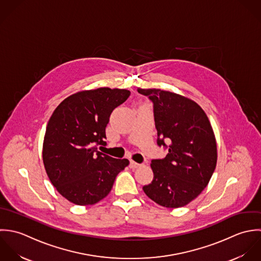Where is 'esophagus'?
<instances>
[{"mask_svg": "<svg viewBox=\"0 0 261 261\" xmlns=\"http://www.w3.org/2000/svg\"><path fill=\"white\" fill-rule=\"evenodd\" d=\"M141 164H139V163H136L135 161H133V160H131L130 161V164H129V166H130V168H132V169H134V168H137V167H139Z\"/></svg>", "mask_w": 261, "mask_h": 261, "instance_id": "34e87169", "label": "esophagus"}]
</instances>
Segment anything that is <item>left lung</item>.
I'll use <instances>...</instances> for the list:
<instances>
[{
    "label": "left lung",
    "instance_id": "8db88e82",
    "mask_svg": "<svg viewBox=\"0 0 261 261\" xmlns=\"http://www.w3.org/2000/svg\"><path fill=\"white\" fill-rule=\"evenodd\" d=\"M137 91L153 103L157 145L168 149L164 158L151 160L153 179L143 191L162 207H184L203 192L216 168L217 144L208 117L180 95L158 89Z\"/></svg>",
    "mask_w": 261,
    "mask_h": 261
}]
</instances>
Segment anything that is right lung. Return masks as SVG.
<instances>
[{
	"label": "right lung",
	"instance_id": "right-lung-1",
	"mask_svg": "<svg viewBox=\"0 0 261 261\" xmlns=\"http://www.w3.org/2000/svg\"><path fill=\"white\" fill-rule=\"evenodd\" d=\"M130 96L127 90L100 88L63 100L50 117L43 141L46 173L69 202L94 205L111 192L115 178L128 164L98 150L106 145V127L115 108ZM101 146V147H102Z\"/></svg>",
	"mask_w": 261,
	"mask_h": 261
}]
</instances>
